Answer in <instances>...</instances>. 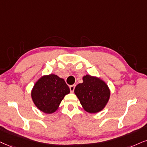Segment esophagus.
<instances>
[{
    "label": "esophagus",
    "mask_w": 147,
    "mask_h": 147,
    "mask_svg": "<svg viewBox=\"0 0 147 147\" xmlns=\"http://www.w3.org/2000/svg\"><path fill=\"white\" fill-rule=\"evenodd\" d=\"M75 87H76V85H71L69 86V89H70V91L71 92H74V89H75Z\"/></svg>",
    "instance_id": "1"
}]
</instances>
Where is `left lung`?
<instances>
[{"label":"left lung","mask_w":147,"mask_h":147,"mask_svg":"<svg viewBox=\"0 0 147 147\" xmlns=\"http://www.w3.org/2000/svg\"><path fill=\"white\" fill-rule=\"evenodd\" d=\"M75 94L83 108L90 113L101 111L110 98L108 85L96 77L86 75L83 77V82L76 86Z\"/></svg>","instance_id":"left-lung-1"}]
</instances>
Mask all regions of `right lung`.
<instances>
[{"label":"right lung","instance_id":"right-lung-1","mask_svg":"<svg viewBox=\"0 0 147 147\" xmlns=\"http://www.w3.org/2000/svg\"><path fill=\"white\" fill-rule=\"evenodd\" d=\"M69 92L64 80L50 74L41 77L35 83L31 96L34 104L41 111L51 114L58 109L65 95Z\"/></svg>","mask_w":147,"mask_h":147}]
</instances>
